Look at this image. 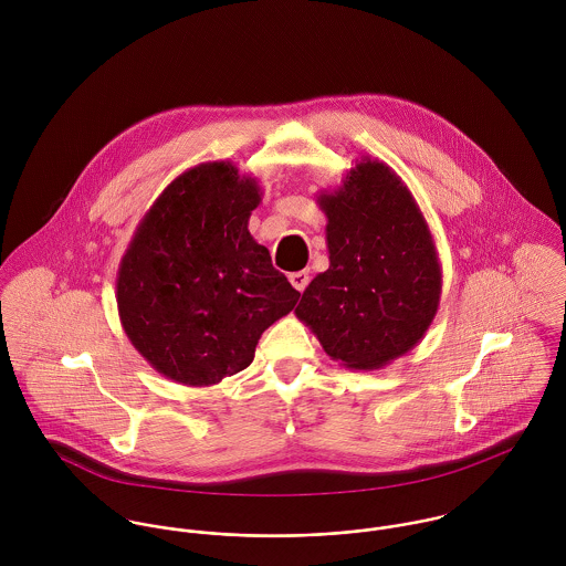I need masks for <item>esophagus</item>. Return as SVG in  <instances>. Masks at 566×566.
Instances as JSON below:
<instances>
[{
  "mask_svg": "<svg viewBox=\"0 0 566 566\" xmlns=\"http://www.w3.org/2000/svg\"><path fill=\"white\" fill-rule=\"evenodd\" d=\"M290 283H292L298 292H303V290L307 287V283H310V270H298V272L290 274Z\"/></svg>",
  "mask_w": 566,
  "mask_h": 566,
  "instance_id": "1",
  "label": "esophagus"
}]
</instances>
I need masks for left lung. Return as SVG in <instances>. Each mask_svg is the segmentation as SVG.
I'll use <instances>...</instances> for the list:
<instances>
[{
    "instance_id": "left-lung-1",
    "label": "left lung",
    "mask_w": 566,
    "mask_h": 566,
    "mask_svg": "<svg viewBox=\"0 0 566 566\" xmlns=\"http://www.w3.org/2000/svg\"><path fill=\"white\" fill-rule=\"evenodd\" d=\"M328 270L296 307L324 353L377 370L409 353L433 323L442 265L427 220L401 176L364 157L342 185L321 191Z\"/></svg>"
}]
</instances>
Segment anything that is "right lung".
Listing matches in <instances>:
<instances>
[{"label":"right lung","mask_w":566,"mask_h":566,"mask_svg":"<svg viewBox=\"0 0 566 566\" xmlns=\"http://www.w3.org/2000/svg\"><path fill=\"white\" fill-rule=\"evenodd\" d=\"M256 178L231 161L176 176L139 222L117 270V312L130 344L163 377L216 386L250 366L261 333L298 292L248 231Z\"/></svg>","instance_id":"obj_1"}]
</instances>
